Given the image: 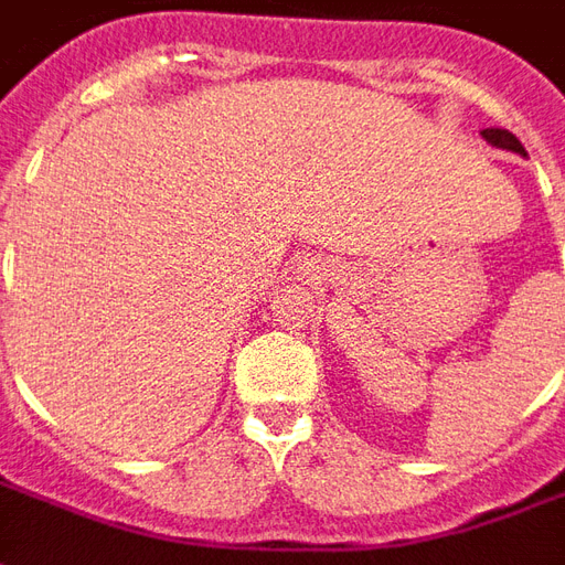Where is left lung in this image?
Returning <instances> with one entry per match:
<instances>
[{
  "mask_svg": "<svg viewBox=\"0 0 565 565\" xmlns=\"http://www.w3.org/2000/svg\"><path fill=\"white\" fill-rule=\"evenodd\" d=\"M484 136L487 145H493V148H502V150H514V153H521V157H526V150H523V145L514 136H511L509 129H499V127H490L481 132Z\"/></svg>",
  "mask_w": 565,
  "mask_h": 565,
  "instance_id": "8db88e82",
  "label": "left lung"
}]
</instances>
